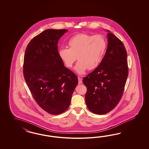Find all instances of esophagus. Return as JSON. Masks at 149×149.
Returning a JSON list of instances; mask_svg holds the SVG:
<instances>
[{
    "instance_id": "34e87169",
    "label": "esophagus",
    "mask_w": 149,
    "mask_h": 149,
    "mask_svg": "<svg viewBox=\"0 0 149 149\" xmlns=\"http://www.w3.org/2000/svg\"><path fill=\"white\" fill-rule=\"evenodd\" d=\"M78 81H79V84H81L82 82V78L80 77H78Z\"/></svg>"
}]
</instances>
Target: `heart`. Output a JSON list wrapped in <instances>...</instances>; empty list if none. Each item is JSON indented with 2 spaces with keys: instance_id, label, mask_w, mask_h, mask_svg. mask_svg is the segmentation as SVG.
<instances>
[{
  "instance_id": "heart-1",
  "label": "heart",
  "mask_w": 149,
  "mask_h": 149,
  "mask_svg": "<svg viewBox=\"0 0 149 149\" xmlns=\"http://www.w3.org/2000/svg\"><path fill=\"white\" fill-rule=\"evenodd\" d=\"M69 49L60 48L58 51L59 58L68 68H72L76 59L78 62L75 70L79 74H84L97 68L102 62L107 44L101 35H90L81 33L71 38L68 42Z\"/></svg>"
}]
</instances>
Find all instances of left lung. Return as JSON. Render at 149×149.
<instances>
[{
	"label": "left lung",
	"instance_id": "obj_1",
	"mask_svg": "<svg viewBox=\"0 0 149 149\" xmlns=\"http://www.w3.org/2000/svg\"><path fill=\"white\" fill-rule=\"evenodd\" d=\"M108 32V47L102 62L82 80L87 87V107L97 115L107 113L118 104L128 75L125 47L117 36Z\"/></svg>",
	"mask_w": 149,
	"mask_h": 149
}]
</instances>
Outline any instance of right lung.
<instances>
[{
  "label": "right lung",
  "instance_id": "1",
  "mask_svg": "<svg viewBox=\"0 0 149 149\" xmlns=\"http://www.w3.org/2000/svg\"><path fill=\"white\" fill-rule=\"evenodd\" d=\"M67 29H48L34 37L26 49L23 76L36 103L47 113L58 115L70 104L78 83L58 54V41Z\"/></svg>",
  "mask_w": 149,
  "mask_h": 149
}]
</instances>
